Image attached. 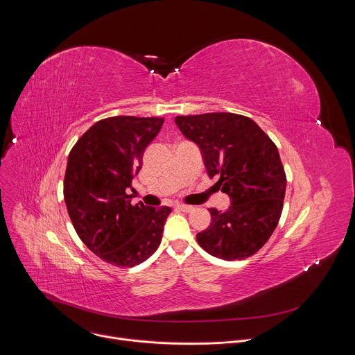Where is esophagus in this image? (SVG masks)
Returning <instances> with one entry per match:
<instances>
[{
    "instance_id": "34e87169",
    "label": "esophagus",
    "mask_w": 355,
    "mask_h": 355,
    "mask_svg": "<svg viewBox=\"0 0 355 355\" xmlns=\"http://www.w3.org/2000/svg\"><path fill=\"white\" fill-rule=\"evenodd\" d=\"M177 209H180L181 212H185V214H191L195 208L191 205H177Z\"/></svg>"
}]
</instances>
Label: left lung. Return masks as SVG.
Returning <instances> with one entry per match:
<instances>
[{
  "label": "left lung",
  "mask_w": 355,
  "mask_h": 355,
  "mask_svg": "<svg viewBox=\"0 0 355 355\" xmlns=\"http://www.w3.org/2000/svg\"><path fill=\"white\" fill-rule=\"evenodd\" d=\"M182 135L195 141L211 178L230 196L222 212L209 209V227L196 234L199 245L211 256L244 260L268 241L284 207L286 175L278 148L252 119L212 112L175 116Z\"/></svg>",
  "instance_id": "8db88e82"
}]
</instances>
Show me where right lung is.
<instances>
[{
  "label": "right lung",
  "mask_w": 355,
  "mask_h": 355,
  "mask_svg": "<svg viewBox=\"0 0 355 355\" xmlns=\"http://www.w3.org/2000/svg\"><path fill=\"white\" fill-rule=\"evenodd\" d=\"M164 118L112 116L94 123L73 146L63 184L71 223L108 264L135 267L159 248L171 208L132 205L126 188Z\"/></svg>",
  "instance_id": "right-lung-1"
}]
</instances>
